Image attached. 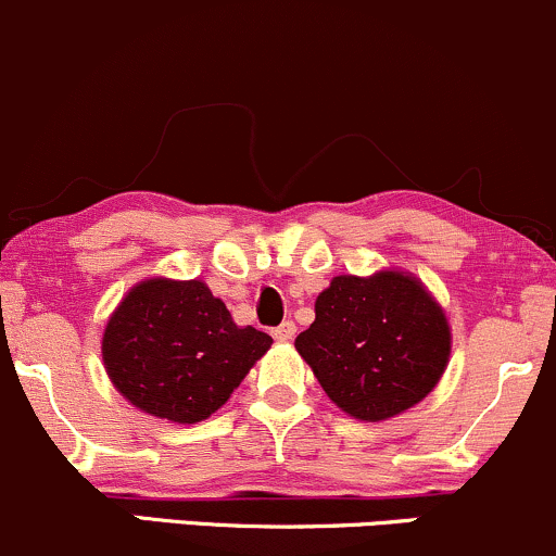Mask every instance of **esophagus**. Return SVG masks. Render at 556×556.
Returning a JSON list of instances; mask_svg holds the SVG:
<instances>
[{
	"instance_id": "obj_1",
	"label": "esophagus",
	"mask_w": 556,
	"mask_h": 556,
	"mask_svg": "<svg viewBox=\"0 0 556 556\" xmlns=\"http://www.w3.org/2000/svg\"><path fill=\"white\" fill-rule=\"evenodd\" d=\"M294 333H296L294 320H283L278 328H273V337H276L278 342H291V339H294Z\"/></svg>"
}]
</instances>
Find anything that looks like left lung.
Here are the masks:
<instances>
[{
    "instance_id": "1",
    "label": "left lung",
    "mask_w": 556,
    "mask_h": 556,
    "mask_svg": "<svg viewBox=\"0 0 556 556\" xmlns=\"http://www.w3.org/2000/svg\"><path fill=\"white\" fill-rule=\"evenodd\" d=\"M294 344L344 414L384 421L438 387L451 357V326L419 278L379 270L333 278Z\"/></svg>"
}]
</instances>
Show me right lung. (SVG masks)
<instances>
[{"label":"right lung","mask_w":556,"mask_h":556,"mask_svg":"<svg viewBox=\"0 0 556 556\" xmlns=\"http://www.w3.org/2000/svg\"><path fill=\"white\" fill-rule=\"evenodd\" d=\"M273 339L236 326L204 280H140L103 331V363L118 392L146 414L204 421L228 403Z\"/></svg>","instance_id":"1"}]
</instances>
